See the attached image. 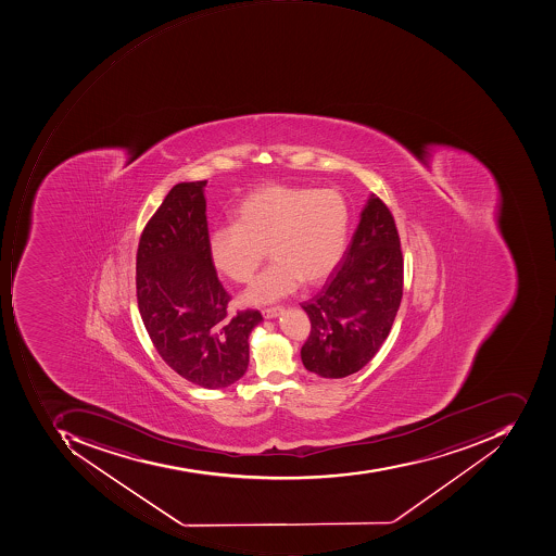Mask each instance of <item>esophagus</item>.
Wrapping results in <instances>:
<instances>
[{
  "mask_svg": "<svg viewBox=\"0 0 556 556\" xmlns=\"http://www.w3.org/2000/svg\"><path fill=\"white\" fill-rule=\"evenodd\" d=\"M282 313L283 307H279V305H277V307L264 308V311H262V316H264L265 319H276V317H279Z\"/></svg>",
  "mask_w": 556,
  "mask_h": 556,
  "instance_id": "34e87169",
  "label": "esophagus"
}]
</instances>
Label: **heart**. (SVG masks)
I'll return each instance as SVG.
<instances>
[{"label": "heart", "mask_w": 556, "mask_h": 556, "mask_svg": "<svg viewBox=\"0 0 556 556\" xmlns=\"http://www.w3.org/2000/svg\"><path fill=\"white\" fill-rule=\"evenodd\" d=\"M349 207L334 189L267 184L233 208L232 226L215 227L208 254L218 273L248 283L264 251L273 264L243 294L248 304L279 301L301 286H317L338 267L348 245Z\"/></svg>", "instance_id": "obj_1"}]
</instances>
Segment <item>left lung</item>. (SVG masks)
<instances>
[{
    "mask_svg": "<svg viewBox=\"0 0 556 556\" xmlns=\"http://www.w3.org/2000/svg\"><path fill=\"white\" fill-rule=\"evenodd\" d=\"M403 298V252L389 208L370 193L341 267L304 302L311 336L305 369L339 379L363 369L389 336Z\"/></svg>",
    "mask_w": 556,
    "mask_h": 556,
    "instance_id": "obj_1",
    "label": "left lung"
}]
</instances>
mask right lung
I'll use <instances>...</instances> for the list:
<instances>
[{
	"mask_svg": "<svg viewBox=\"0 0 556 556\" xmlns=\"http://www.w3.org/2000/svg\"><path fill=\"white\" fill-rule=\"evenodd\" d=\"M207 180L181 181L140 237L137 299L160 357L187 381L222 389L249 366V336L258 311L230 314V295L208 254Z\"/></svg>",
	"mask_w": 556,
	"mask_h": 556,
	"instance_id": "1",
	"label": "right lung"
}]
</instances>
